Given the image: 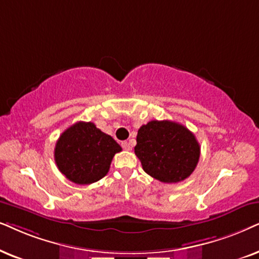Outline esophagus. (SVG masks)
Listing matches in <instances>:
<instances>
[{
	"instance_id": "obj_1",
	"label": "esophagus",
	"mask_w": 259,
	"mask_h": 259,
	"mask_svg": "<svg viewBox=\"0 0 259 259\" xmlns=\"http://www.w3.org/2000/svg\"><path fill=\"white\" fill-rule=\"evenodd\" d=\"M122 147L124 150H132V144H130V142H127V141L122 142Z\"/></svg>"
}]
</instances>
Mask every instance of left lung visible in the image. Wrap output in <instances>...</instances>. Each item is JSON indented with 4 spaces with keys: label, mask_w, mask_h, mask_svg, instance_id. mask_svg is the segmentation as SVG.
<instances>
[{
    "label": "left lung",
    "mask_w": 259,
    "mask_h": 259,
    "mask_svg": "<svg viewBox=\"0 0 259 259\" xmlns=\"http://www.w3.org/2000/svg\"><path fill=\"white\" fill-rule=\"evenodd\" d=\"M135 154L143 170L164 184H177L194 171L200 146L194 134L171 120H150L139 129Z\"/></svg>",
    "instance_id": "1"
}]
</instances>
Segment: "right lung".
Returning <instances> with one entry per match:
<instances>
[{
    "label": "right lung",
    "mask_w": 259,
    "mask_h": 259,
    "mask_svg": "<svg viewBox=\"0 0 259 259\" xmlns=\"http://www.w3.org/2000/svg\"><path fill=\"white\" fill-rule=\"evenodd\" d=\"M122 148L92 122H77L61 134L54 149L59 170L77 185L104 178L116 153Z\"/></svg>",
    "instance_id": "1"
}]
</instances>
